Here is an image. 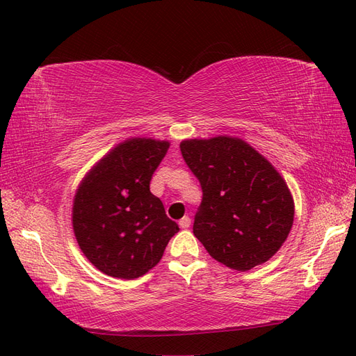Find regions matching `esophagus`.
Wrapping results in <instances>:
<instances>
[{
  "instance_id": "obj_1",
  "label": "esophagus",
  "mask_w": 356,
  "mask_h": 356,
  "mask_svg": "<svg viewBox=\"0 0 356 356\" xmlns=\"http://www.w3.org/2000/svg\"><path fill=\"white\" fill-rule=\"evenodd\" d=\"M190 224H191L190 217H182V218L179 220V227H181V229H188Z\"/></svg>"
}]
</instances>
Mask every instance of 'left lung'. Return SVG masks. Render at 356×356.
<instances>
[{"instance_id":"8db88e82","label":"left lung","mask_w":356,"mask_h":356,"mask_svg":"<svg viewBox=\"0 0 356 356\" xmlns=\"http://www.w3.org/2000/svg\"><path fill=\"white\" fill-rule=\"evenodd\" d=\"M181 154L203 191L193 233L209 255L234 270H251L279 251L294 221L286 182L239 138L182 141Z\"/></svg>"}]
</instances>
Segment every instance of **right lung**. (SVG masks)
<instances>
[{
	"label": "right lung",
	"mask_w": 356,
	"mask_h": 356,
	"mask_svg": "<svg viewBox=\"0 0 356 356\" xmlns=\"http://www.w3.org/2000/svg\"><path fill=\"white\" fill-rule=\"evenodd\" d=\"M168 141L132 138L101 159L75 193L72 227L80 250L102 273L135 279L163 257L179 227L149 191Z\"/></svg>",
	"instance_id": "add662e5"
}]
</instances>
